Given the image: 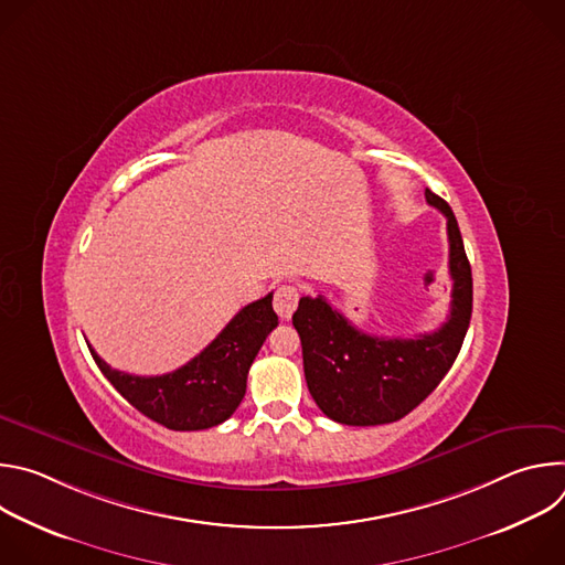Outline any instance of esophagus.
Listing matches in <instances>:
<instances>
[{
  "label": "esophagus",
  "mask_w": 565,
  "mask_h": 565,
  "mask_svg": "<svg viewBox=\"0 0 565 565\" xmlns=\"http://www.w3.org/2000/svg\"><path fill=\"white\" fill-rule=\"evenodd\" d=\"M297 303H299V288H295V286H279L275 290L273 306H275V310H277V315L281 319H290L295 308H297Z\"/></svg>",
  "instance_id": "34e87169"
}]
</instances>
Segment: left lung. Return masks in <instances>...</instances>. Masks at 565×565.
<instances>
[{"label": "left lung", "instance_id": "8db88e82", "mask_svg": "<svg viewBox=\"0 0 565 565\" xmlns=\"http://www.w3.org/2000/svg\"><path fill=\"white\" fill-rule=\"evenodd\" d=\"M447 218L451 306L445 324L412 340L355 329L324 297H301L292 327L301 340L303 375L317 407L331 420L373 427L405 418L440 384L460 353L471 319V268L447 201L425 190Z\"/></svg>", "mask_w": 565, "mask_h": 565}]
</instances>
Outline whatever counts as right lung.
<instances>
[{
	"instance_id": "obj_1",
	"label": "right lung",
	"mask_w": 565,
	"mask_h": 565,
	"mask_svg": "<svg viewBox=\"0 0 565 565\" xmlns=\"http://www.w3.org/2000/svg\"><path fill=\"white\" fill-rule=\"evenodd\" d=\"M279 324L273 292L241 308L230 324L185 366L166 375H131L92 355L114 388L142 416L174 431L210 429L227 420L246 395L248 371Z\"/></svg>"
}]
</instances>
